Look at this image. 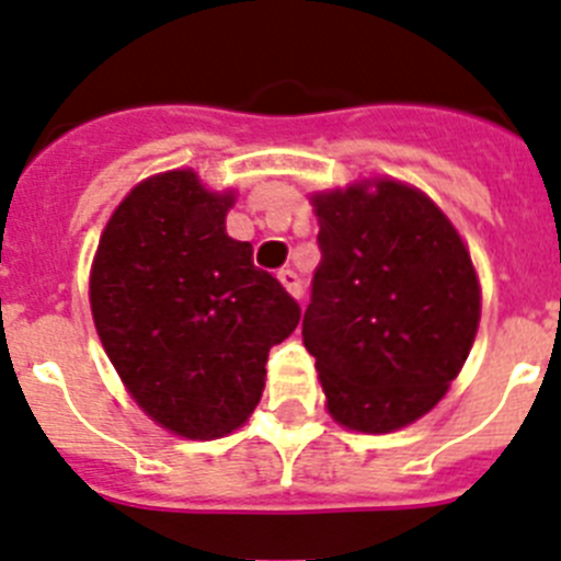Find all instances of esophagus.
<instances>
[{"instance_id": "1", "label": "esophagus", "mask_w": 561, "mask_h": 561, "mask_svg": "<svg viewBox=\"0 0 561 561\" xmlns=\"http://www.w3.org/2000/svg\"><path fill=\"white\" fill-rule=\"evenodd\" d=\"M276 279H279V285L285 287L287 293H290L293 299H301V279L296 274H293L290 268L279 271V274H276Z\"/></svg>"}]
</instances>
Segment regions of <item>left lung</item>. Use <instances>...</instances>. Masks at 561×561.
I'll return each mask as SVG.
<instances>
[{
  "instance_id": "obj_1",
  "label": "left lung",
  "mask_w": 561,
  "mask_h": 561,
  "mask_svg": "<svg viewBox=\"0 0 561 561\" xmlns=\"http://www.w3.org/2000/svg\"><path fill=\"white\" fill-rule=\"evenodd\" d=\"M321 262L301 321L327 413L393 433L442 402L481 324V279L442 206L375 175L310 195Z\"/></svg>"
}]
</instances>
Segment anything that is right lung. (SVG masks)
I'll return each instance as SVG.
<instances>
[{
	"instance_id": "1",
	"label": "right lung",
	"mask_w": 561,
	"mask_h": 561,
	"mask_svg": "<svg viewBox=\"0 0 561 561\" xmlns=\"http://www.w3.org/2000/svg\"><path fill=\"white\" fill-rule=\"evenodd\" d=\"M237 190L193 168L156 173L119 201L89 271L94 330L130 400L193 442L243 427L265 391L274 343L299 305L226 234Z\"/></svg>"
}]
</instances>
